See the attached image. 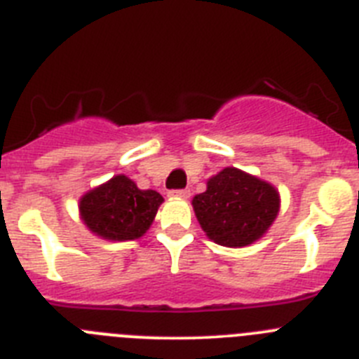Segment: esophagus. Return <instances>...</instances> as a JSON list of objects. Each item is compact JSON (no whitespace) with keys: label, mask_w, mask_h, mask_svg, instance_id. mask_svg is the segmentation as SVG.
<instances>
[{"label":"esophagus","mask_w":359,"mask_h":359,"mask_svg":"<svg viewBox=\"0 0 359 359\" xmlns=\"http://www.w3.org/2000/svg\"><path fill=\"white\" fill-rule=\"evenodd\" d=\"M189 189H172L170 191V196H173V198H189Z\"/></svg>","instance_id":"34e87169"}]
</instances>
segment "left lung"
<instances>
[{
  "instance_id": "obj_1",
  "label": "left lung",
  "mask_w": 359,
  "mask_h": 359,
  "mask_svg": "<svg viewBox=\"0 0 359 359\" xmlns=\"http://www.w3.org/2000/svg\"><path fill=\"white\" fill-rule=\"evenodd\" d=\"M193 208L215 243L243 247L272 225L279 211V195L270 184L236 168H225L209 179L208 191L193 198Z\"/></svg>"
}]
</instances>
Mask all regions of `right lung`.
Here are the masks:
<instances>
[{
    "instance_id": "right-lung-1",
    "label": "right lung",
    "mask_w": 359,
    "mask_h": 359,
    "mask_svg": "<svg viewBox=\"0 0 359 359\" xmlns=\"http://www.w3.org/2000/svg\"><path fill=\"white\" fill-rule=\"evenodd\" d=\"M163 203L151 189H140L128 177L118 175L80 200L86 225L105 240H135L148 231Z\"/></svg>"
}]
</instances>
